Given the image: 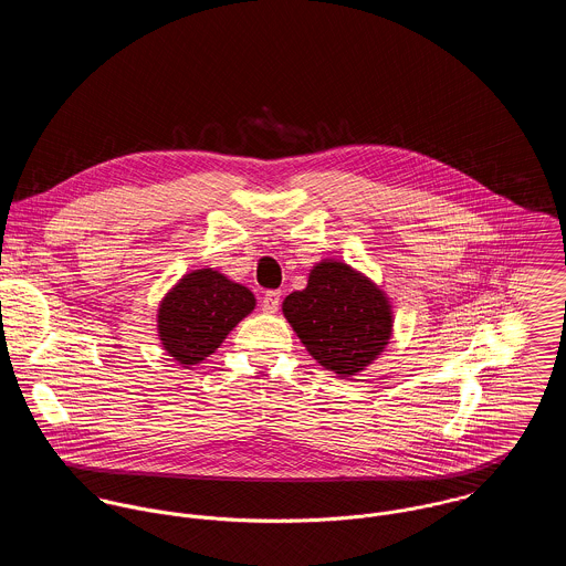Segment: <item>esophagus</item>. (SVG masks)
I'll use <instances>...</instances> for the list:
<instances>
[{"label": "esophagus", "instance_id": "1", "mask_svg": "<svg viewBox=\"0 0 566 566\" xmlns=\"http://www.w3.org/2000/svg\"><path fill=\"white\" fill-rule=\"evenodd\" d=\"M279 305H281V292H279V290H268V292L263 294V301H261L263 312H265V314H274V312L279 310Z\"/></svg>", "mask_w": 566, "mask_h": 566}]
</instances>
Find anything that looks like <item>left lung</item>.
<instances>
[{"label": "left lung", "instance_id": "obj_1", "mask_svg": "<svg viewBox=\"0 0 566 566\" xmlns=\"http://www.w3.org/2000/svg\"><path fill=\"white\" fill-rule=\"evenodd\" d=\"M283 314L312 357L339 377L364 370L392 331L384 292L339 261L318 263L307 287L283 301Z\"/></svg>", "mask_w": 566, "mask_h": 566}]
</instances>
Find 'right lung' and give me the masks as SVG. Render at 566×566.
<instances>
[{
  "mask_svg": "<svg viewBox=\"0 0 566 566\" xmlns=\"http://www.w3.org/2000/svg\"><path fill=\"white\" fill-rule=\"evenodd\" d=\"M254 310V296L216 270H198L180 279L159 307L165 350L193 366L209 357L233 326Z\"/></svg>",
  "mask_w": 566,
  "mask_h": 566,
  "instance_id": "add662e5",
  "label": "right lung"
}]
</instances>
